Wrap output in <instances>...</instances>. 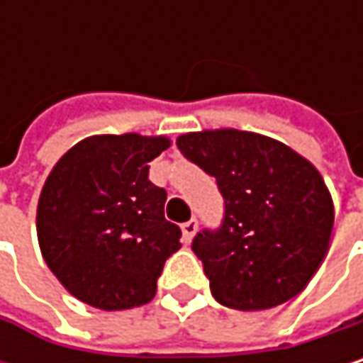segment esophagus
Segmentation results:
<instances>
[{"instance_id":"obj_1","label":"esophagus","mask_w":363,"mask_h":363,"mask_svg":"<svg viewBox=\"0 0 363 363\" xmlns=\"http://www.w3.org/2000/svg\"><path fill=\"white\" fill-rule=\"evenodd\" d=\"M195 231H197V220L195 218L182 223V238H184V242H191L193 235H195Z\"/></svg>"}]
</instances>
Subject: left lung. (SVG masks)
Returning <instances> with one entry per match:
<instances>
[{
  "instance_id": "8db88e82",
  "label": "left lung",
  "mask_w": 363,
  "mask_h": 363,
  "mask_svg": "<svg viewBox=\"0 0 363 363\" xmlns=\"http://www.w3.org/2000/svg\"><path fill=\"white\" fill-rule=\"evenodd\" d=\"M182 155L214 177L225 212L191 250L212 296L240 311L277 307L305 290L330 246L334 206L320 172L290 147L242 130L177 138Z\"/></svg>"
}]
</instances>
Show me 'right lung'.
I'll use <instances>...</instances> for the list:
<instances>
[{
	"label": "right lung",
	"mask_w": 363,
	"mask_h": 363,
	"mask_svg": "<svg viewBox=\"0 0 363 363\" xmlns=\"http://www.w3.org/2000/svg\"><path fill=\"white\" fill-rule=\"evenodd\" d=\"M164 136L103 134L69 149L41 189L37 238L43 260L79 301L121 311L149 303L164 262L181 248L166 220V189L149 181Z\"/></svg>",
	"instance_id": "right-lung-1"
}]
</instances>
